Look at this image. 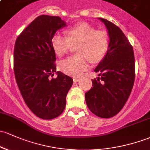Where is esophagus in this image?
I'll return each instance as SVG.
<instances>
[{
  "instance_id": "34e87169",
  "label": "esophagus",
  "mask_w": 150,
  "mask_h": 150,
  "mask_svg": "<svg viewBox=\"0 0 150 150\" xmlns=\"http://www.w3.org/2000/svg\"><path fill=\"white\" fill-rule=\"evenodd\" d=\"M73 80H74V83H76V82H78V81H80V79H79V78H74Z\"/></svg>"
}]
</instances>
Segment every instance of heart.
<instances>
[{
	"mask_svg": "<svg viewBox=\"0 0 150 150\" xmlns=\"http://www.w3.org/2000/svg\"><path fill=\"white\" fill-rule=\"evenodd\" d=\"M56 54L63 56L76 46L77 55L71 56L59 63V68L64 73L75 77L81 76L89 69V61L100 62L109 48V36L104 30L87 23H80L67 30V36L56 33L51 40Z\"/></svg>",
	"mask_w": 150,
	"mask_h": 150,
	"instance_id": "heart-1",
	"label": "heart"
}]
</instances>
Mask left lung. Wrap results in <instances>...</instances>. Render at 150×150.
I'll return each mask as SVG.
<instances>
[{
	"label": "left lung",
	"mask_w": 150,
	"mask_h": 150,
	"mask_svg": "<svg viewBox=\"0 0 150 150\" xmlns=\"http://www.w3.org/2000/svg\"><path fill=\"white\" fill-rule=\"evenodd\" d=\"M105 24L109 48L105 57L94 69L99 72L93 87L85 93L89 110L101 118H110L120 112L131 94L135 79L132 46L118 26L99 18Z\"/></svg>",
	"instance_id": "1"
}]
</instances>
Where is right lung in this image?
I'll list each match as a JSON object with an SVG mask.
<instances>
[{
  "mask_svg": "<svg viewBox=\"0 0 150 150\" xmlns=\"http://www.w3.org/2000/svg\"><path fill=\"white\" fill-rule=\"evenodd\" d=\"M67 25L59 16L37 17L18 36L14 46L13 69L24 101L43 120L59 117L66 107V97L73 79L56 71V54L51 40Z\"/></svg>",
  "mask_w": 150,
  "mask_h": 150,
  "instance_id": "obj_1",
  "label": "right lung"
}]
</instances>
